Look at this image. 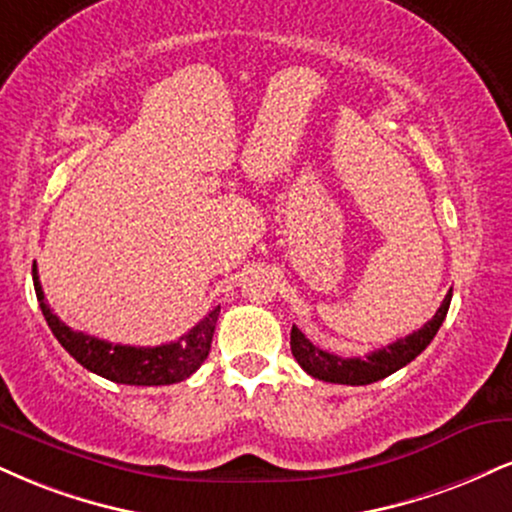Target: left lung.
Here are the masks:
<instances>
[{
    "instance_id": "8db88e82",
    "label": "left lung",
    "mask_w": 512,
    "mask_h": 512,
    "mask_svg": "<svg viewBox=\"0 0 512 512\" xmlns=\"http://www.w3.org/2000/svg\"><path fill=\"white\" fill-rule=\"evenodd\" d=\"M453 288L446 293L443 303L436 315L429 319L422 329L412 331L410 336L398 338L391 346L374 350V353L362 355V357H341L334 353H326V350L317 348L315 343H310V338H305L303 331L298 326L291 329V350L293 357L298 360V365L305 369L310 377L331 381V384H348V386H365L374 384V381L389 377V374L398 372L400 367H405L408 362L415 360L429 343L434 341L436 331L443 324V319L448 315V307H451Z\"/></svg>"
}]
</instances>
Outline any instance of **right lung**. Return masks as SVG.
Instances as JSON below:
<instances>
[{
	"label": "right lung",
	"mask_w": 512,
	"mask_h": 512,
	"mask_svg": "<svg viewBox=\"0 0 512 512\" xmlns=\"http://www.w3.org/2000/svg\"><path fill=\"white\" fill-rule=\"evenodd\" d=\"M33 283L35 295L42 315H45L49 329L57 336L73 360L80 362L92 374L116 381V384L128 386H166L178 384L188 379L202 362L207 360L209 348H212L214 326L219 319V307H214L205 319H200L186 336L174 343H162L155 348L140 346H121V343H109L102 338L88 336L83 331H73L61 319L49 310L45 293H42L38 269L33 264Z\"/></svg>",
	"instance_id": "right-lung-1"
}]
</instances>
